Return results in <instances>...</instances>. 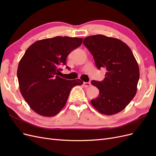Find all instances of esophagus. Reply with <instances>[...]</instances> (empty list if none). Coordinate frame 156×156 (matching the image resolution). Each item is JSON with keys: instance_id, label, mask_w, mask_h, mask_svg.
I'll use <instances>...</instances> for the list:
<instances>
[{"instance_id": "esophagus-1", "label": "esophagus", "mask_w": 156, "mask_h": 156, "mask_svg": "<svg viewBox=\"0 0 156 156\" xmlns=\"http://www.w3.org/2000/svg\"><path fill=\"white\" fill-rule=\"evenodd\" d=\"M90 84H91L90 82H87V83L84 82V83H83V85H84V87H90Z\"/></svg>"}]
</instances>
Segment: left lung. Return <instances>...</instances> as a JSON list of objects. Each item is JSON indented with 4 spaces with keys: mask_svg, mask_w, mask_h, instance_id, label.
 I'll return each instance as SVG.
<instances>
[{
    "mask_svg": "<svg viewBox=\"0 0 156 156\" xmlns=\"http://www.w3.org/2000/svg\"><path fill=\"white\" fill-rule=\"evenodd\" d=\"M83 44L94 56L97 68H106L103 81H92L100 91L91 100L101 114L113 115L126 108L137 90L139 68L131 49L122 41L98 34L85 37Z\"/></svg>",
    "mask_w": 156,
    "mask_h": 156,
    "instance_id": "obj_1",
    "label": "left lung"
}]
</instances>
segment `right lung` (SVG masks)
Returning <instances> with one entry per match:
<instances>
[{
  "label": "right lung",
  "mask_w": 156,
  "mask_h": 156,
  "mask_svg": "<svg viewBox=\"0 0 156 156\" xmlns=\"http://www.w3.org/2000/svg\"><path fill=\"white\" fill-rule=\"evenodd\" d=\"M82 41L79 37L56 36L37 41L25 51L18 65L19 86L23 97L37 114L56 115L65 106L72 88L83 83L79 79L60 77L67 56Z\"/></svg>",
  "instance_id": "obj_1"
}]
</instances>
